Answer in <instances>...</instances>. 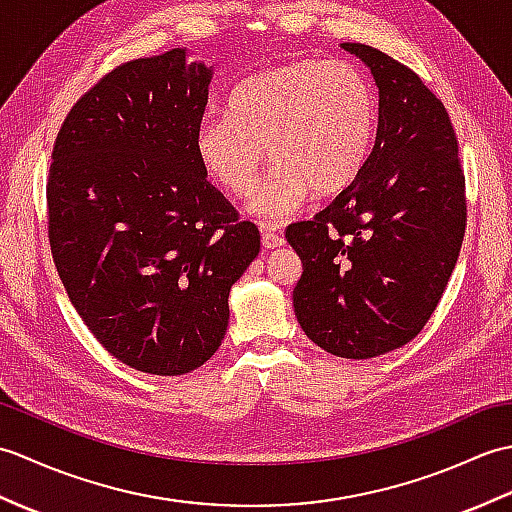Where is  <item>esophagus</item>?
Wrapping results in <instances>:
<instances>
[{"label":"esophagus","mask_w":512,"mask_h":512,"mask_svg":"<svg viewBox=\"0 0 512 512\" xmlns=\"http://www.w3.org/2000/svg\"><path fill=\"white\" fill-rule=\"evenodd\" d=\"M262 244H264V248H268V250H273V248H279V246H284L286 244V239L281 237L279 233H275V231H270V228H262Z\"/></svg>","instance_id":"34e87169"}]
</instances>
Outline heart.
<instances>
[{"label":"heart","instance_id":"b5f03b06","mask_svg":"<svg viewBox=\"0 0 512 512\" xmlns=\"http://www.w3.org/2000/svg\"><path fill=\"white\" fill-rule=\"evenodd\" d=\"M378 101L361 70L306 59L246 79L228 99V116H206L193 149L202 171L233 198L253 193L266 160L275 162L248 204L277 224L310 191L330 198L352 187L374 149Z\"/></svg>","mask_w":512,"mask_h":512}]
</instances>
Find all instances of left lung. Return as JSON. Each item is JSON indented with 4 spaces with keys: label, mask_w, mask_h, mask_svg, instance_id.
Wrapping results in <instances>:
<instances>
[{
    "label": "left lung",
    "mask_w": 512,
    "mask_h": 512,
    "mask_svg": "<svg viewBox=\"0 0 512 512\" xmlns=\"http://www.w3.org/2000/svg\"><path fill=\"white\" fill-rule=\"evenodd\" d=\"M341 48L376 81V143L352 187L288 226L303 264L292 303L325 352L374 358L418 336L449 284L466 228L464 173L451 118L420 76L365 43Z\"/></svg>",
    "instance_id": "8db88e82"
}]
</instances>
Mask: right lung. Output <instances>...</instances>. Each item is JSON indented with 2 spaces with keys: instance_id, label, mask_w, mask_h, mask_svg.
Segmentation results:
<instances>
[{
  "instance_id": "right-lung-1",
  "label": "right lung",
  "mask_w": 512,
  "mask_h": 512,
  "mask_svg": "<svg viewBox=\"0 0 512 512\" xmlns=\"http://www.w3.org/2000/svg\"><path fill=\"white\" fill-rule=\"evenodd\" d=\"M213 68L187 50L118 65L54 140L48 237L79 317L118 361L189 374L222 345L228 292L259 231L206 180L193 149Z\"/></svg>"
}]
</instances>
